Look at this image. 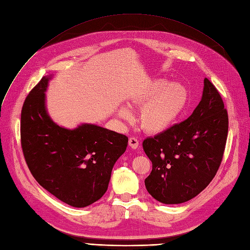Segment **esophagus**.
<instances>
[{"label": "esophagus", "mask_w": 250, "mask_h": 250, "mask_svg": "<svg viewBox=\"0 0 250 250\" xmlns=\"http://www.w3.org/2000/svg\"><path fill=\"white\" fill-rule=\"evenodd\" d=\"M128 145L132 149H138L140 146V143L135 138H130L129 141H128Z\"/></svg>", "instance_id": "esophagus-1"}]
</instances>
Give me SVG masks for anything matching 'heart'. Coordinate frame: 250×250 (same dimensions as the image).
I'll return each mask as SVG.
<instances>
[{"label": "heart", "mask_w": 250, "mask_h": 250, "mask_svg": "<svg viewBox=\"0 0 250 250\" xmlns=\"http://www.w3.org/2000/svg\"><path fill=\"white\" fill-rule=\"evenodd\" d=\"M188 103V93L180 83H167L165 79L146 82L128 100L131 108L140 107L139 122L148 133L168 130L183 116ZM118 115L130 120L131 111L125 106L118 108Z\"/></svg>", "instance_id": "obj_1"}]
</instances>
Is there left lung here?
Masks as SVG:
<instances>
[{
    "mask_svg": "<svg viewBox=\"0 0 250 250\" xmlns=\"http://www.w3.org/2000/svg\"><path fill=\"white\" fill-rule=\"evenodd\" d=\"M203 85L201 100L190 117L143 142L152 162L145 186L162 203L178 204L196 197L221 164L229 131L228 111L213 83L206 78Z\"/></svg>",
    "mask_w": 250,
    "mask_h": 250,
    "instance_id": "left-lung-1",
    "label": "left lung"
}]
</instances>
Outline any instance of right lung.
Returning <instances> with one entry per match:
<instances>
[{"mask_svg":"<svg viewBox=\"0 0 250 250\" xmlns=\"http://www.w3.org/2000/svg\"><path fill=\"white\" fill-rule=\"evenodd\" d=\"M42 77L22 105L21 148L30 172L43 188L74 208H85L107 191L111 171L128 138L96 124L69 129L52 120Z\"/></svg>","mask_w":250,"mask_h":250,"instance_id":"add662e5","label":"right lung"}]
</instances>
